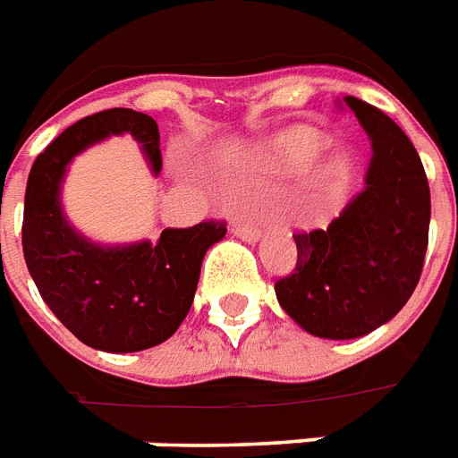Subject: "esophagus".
Here are the masks:
<instances>
[{"instance_id": "34e87169", "label": "esophagus", "mask_w": 458, "mask_h": 458, "mask_svg": "<svg viewBox=\"0 0 458 458\" xmlns=\"http://www.w3.org/2000/svg\"><path fill=\"white\" fill-rule=\"evenodd\" d=\"M233 235H237L244 242H257L259 235H261V230H259L257 223L250 221H237L233 223Z\"/></svg>"}]
</instances>
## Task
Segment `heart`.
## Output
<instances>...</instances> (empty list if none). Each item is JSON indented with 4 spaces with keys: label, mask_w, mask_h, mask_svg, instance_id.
Listing matches in <instances>:
<instances>
[{
    "label": "heart",
    "mask_w": 458,
    "mask_h": 458,
    "mask_svg": "<svg viewBox=\"0 0 458 458\" xmlns=\"http://www.w3.org/2000/svg\"><path fill=\"white\" fill-rule=\"evenodd\" d=\"M323 138L311 128H293L273 142V157L285 168H304L318 157Z\"/></svg>",
    "instance_id": "b5f03b06"
}]
</instances>
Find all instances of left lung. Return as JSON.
<instances>
[{"label":"left lung","mask_w":458,"mask_h":458,"mask_svg":"<svg viewBox=\"0 0 458 458\" xmlns=\"http://www.w3.org/2000/svg\"><path fill=\"white\" fill-rule=\"evenodd\" d=\"M342 102L373 147L366 187L326 230L294 235L297 266L276 283L287 316L327 340L369 335L402 311L419 285L430 225V187L411 140L376 106Z\"/></svg>","instance_id":"left-lung-1"}]
</instances>
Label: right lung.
<instances>
[{
	"mask_svg": "<svg viewBox=\"0 0 458 458\" xmlns=\"http://www.w3.org/2000/svg\"><path fill=\"white\" fill-rule=\"evenodd\" d=\"M131 132L154 175L161 171L158 125L132 109L99 111L61 132L35 158L25 187L23 257L42 300L88 347L128 354L165 342L192 306L204 254L225 223L165 228L157 242H89L66 221L61 180L85 147Z\"/></svg>",
	"mask_w": 458,
	"mask_h": 458,
	"instance_id": "obj_1",
	"label": "right lung"
}]
</instances>
